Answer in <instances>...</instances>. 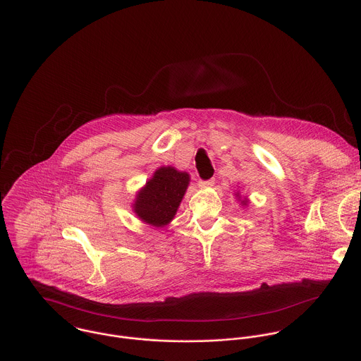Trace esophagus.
I'll return each mask as SVG.
<instances>
[{
  "mask_svg": "<svg viewBox=\"0 0 361 361\" xmlns=\"http://www.w3.org/2000/svg\"><path fill=\"white\" fill-rule=\"evenodd\" d=\"M214 186V179H208V180H199V188L200 189H208Z\"/></svg>",
  "mask_w": 361,
  "mask_h": 361,
  "instance_id": "esophagus-1",
  "label": "esophagus"
}]
</instances>
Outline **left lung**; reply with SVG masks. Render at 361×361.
Returning <instances> with one entry per match:
<instances>
[{
  "mask_svg": "<svg viewBox=\"0 0 361 361\" xmlns=\"http://www.w3.org/2000/svg\"><path fill=\"white\" fill-rule=\"evenodd\" d=\"M236 196H239V193H236ZM247 202H249V200L245 199V200H242V204H247Z\"/></svg>",
  "mask_w": 361,
  "mask_h": 361,
  "instance_id": "1",
  "label": "left lung"
}]
</instances>
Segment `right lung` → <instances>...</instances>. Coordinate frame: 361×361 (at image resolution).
<instances>
[{
	"label": "right lung",
	"instance_id": "right-lung-1",
	"mask_svg": "<svg viewBox=\"0 0 361 361\" xmlns=\"http://www.w3.org/2000/svg\"><path fill=\"white\" fill-rule=\"evenodd\" d=\"M190 176L173 166L158 168L152 179L142 188L133 203V211L146 224L164 226L169 224L180 204Z\"/></svg>",
	"mask_w": 361,
	"mask_h": 361
}]
</instances>
